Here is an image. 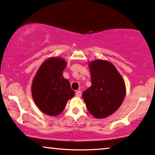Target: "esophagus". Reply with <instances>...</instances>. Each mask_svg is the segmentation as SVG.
<instances>
[{
	"label": "esophagus",
	"mask_w": 155,
	"mask_h": 155,
	"mask_svg": "<svg viewBox=\"0 0 155 155\" xmlns=\"http://www.w3.org/2000/svg\"><path fill=\"white\" fill-rule=\"evenodd\" d=\"M76 97H80L81 96V91H77L76 92Z\"/></svg>",
	"instance_id": "obj_1"
}]
</instances>
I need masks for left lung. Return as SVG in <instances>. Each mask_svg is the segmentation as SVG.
Wrapping results in <instances>:
<instances>
[{
	"instance_id": "8db88e82",
	"label": "left lung",
	"mask_w": 155,
	"mask_h": 155,
	"mask_svg": "<svg viewBox=\"0 0 155 155\" xmlns=\"http://www.w3.org/2000/svg\"><path fill=\"white\" fill-rule=\"evenodd\" d=\"M91 86L82 97L88 111L95 118L109 117L124 100L126 89L121 76L110 62L96 60L89 64Z\"/></svg>"
}]
</instances>
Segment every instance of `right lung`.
Listing matches in <instances>:
<instances>
[{"label": "right lung", "instance_id": "1", "mask_svg": "<svg viewBox=\"0 0 155 155\" xmlns=\"http://www.w3.org/2000/svg\"><path fill=\"white\" fill-rule=\"evenodd\" d=\"M66 66L65 60L62 58H48L40 66L33 80V99L46 114L57 116L75 94L68 80L62 74Z\"/></svg>", "mask_w": 155, "mask_h": 155}]
</instances>
